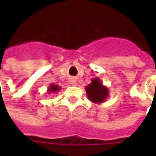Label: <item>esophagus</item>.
<instances>
[{
	"mask_svg": "<svg viewBox=\"0 0 156 156\" xmlns=\"http://www.w3.org/2000/svg\"><path fill=\"white\" fill-rule=\"evenodd\" d=\"M70 83H71L72 85H76V80L73 78V79H71V80H70Z\"/></svg>",
	"mask_w": 156,
	"mask_h": 156,
	"instance_id": "obj_1",
	"label": "esophagus"
}]
</instances>
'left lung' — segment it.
<instances>
[{
	"mask_svg": "<svg viewBox=\"0 0 156 156\" xmlns=\"http://www.w3.org/2000/svg\"><path fill=\"white\" fill-rule=\"evenodd\" d=\"M88 98L94 104H102L108 98V88L102 83L100 78H93L91 83L85 87Z\"/></svg>",
	"mask_w": 156,
	"mask_h": 156,
	"instance_id": "1",
	"label": "left lung"
}]
</instances>
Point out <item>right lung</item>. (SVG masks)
I'll return each mask as SVG.
<instances>
[{"mask_svg": "<svg viewBox=\"0 0 156 156\" xmlns=\"http://www.w3.org/2000/svg\"><path fill=\"white\" fill-rule=\"evenodd\" d=\"M61 89V87H59L58 85H56L54 83H51V84L49 85V87L48 88V94H55V93H57L58 91H59Z\"/></svg>", "mask_w": 156, "mask_h": 156, "instance_id": "add662e5", "label": "right lung"}]
</instances>
